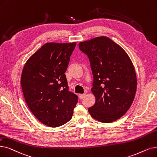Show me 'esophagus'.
Masks as SVG:
<instances>
[{"instance_id": "1", "label": "esophagus", "mask_w": 157, "mask_h": 157, "mask_svg": "<svg viewBox=\"0 0 157 157\" xmlns=\"http://www.w3.org/2000/svg\"><path fill=\"white\" fill-rule=\"evenodd\" d=\"M85 95H86V94H79V98L80 99H82L85 98Z\"/></svg>"}]
</instances>
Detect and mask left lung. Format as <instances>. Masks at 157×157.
Masks as SVG:
<instances>
[{
  "instance_id": "1",
  "label": "left lung",
  "mask_w": 157,
  "mask_h": 157,
  "mask_svg": "<svg viewBox=\"0 0 157 157\" xmlns=\"http://www.w3.org/2000/svg\"><path fill=\"white\" fill-rule=\"evenodd\" d=\"M79 47L88 55L94 76L91 91L95 103L88 112L101 122L117 121L130 108L137 91V76L130 58L107 36L81 42Z\"/></svg>"
}]
</instances>
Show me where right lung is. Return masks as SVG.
<instances>
[{"instance_id":"obj_1","label":"right lung","mask_w":157,"mask_h":157,"mask_svg":"<svg viewBox=\"0 0 157 157\" xmlns=\"http://www.w3.org/2000/svg\"><path fill=\"white\" fill-rule=\"evenodd\" d=\"M76 45V42L46 43L24 67L20 83L26 103L35 117L49 127L69 122L78 103L65 74Z\"/></svg>"}]
</instances>
